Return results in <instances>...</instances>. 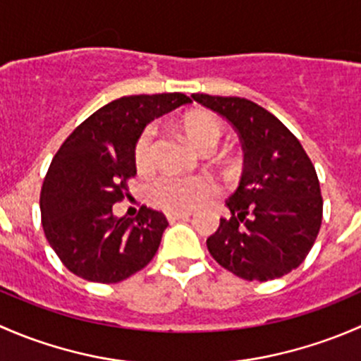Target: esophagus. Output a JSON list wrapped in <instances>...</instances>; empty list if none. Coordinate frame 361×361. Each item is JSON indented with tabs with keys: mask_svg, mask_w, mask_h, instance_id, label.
<instances>
[{
	"mask_svg": "<svg viewBox=\"0 0 361 361\" xmlns=\"http://www.w3.org/2000/svg\"><path fill=\"white\" fill-rule=\"evenodd\" d=\"M190 214L192 213H188V211H169L166 216L169 221H176V220H181V218H188Z\"/></svg>",
	"mask_w": 361,
	"mask_h": 361,
	"instance_id": "1",
	"label": "esophagus"
}]
</instances>
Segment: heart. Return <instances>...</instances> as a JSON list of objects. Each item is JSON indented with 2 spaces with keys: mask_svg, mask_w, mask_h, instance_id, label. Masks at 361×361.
Segmentation results:
<instances>
[{
  "mask_svg": "<svg viewBox=\"0 0 361 361\" xmlns=\"http://www.w3.org/2000/svg\"><path fill=\"white\" fill-rule=\"evenodd\" d=\"M183 129L192 140V143L204 154L213 152L220 145L225 133L221 120L207 111H195L185 116ZM154 127H147V129L141 130L136 143H134L133 159L134 166L140 173H148L154 167ZM216 183L209 176L164 174L152 183L148 194H150L152 202L166 211H192L209 201L216 194Z\"/></svg>",
  "mask_w": 361,
  "mask_h": 361,
  "instance_id": "obj_1",
  "label": "heart"
}]
</instances>
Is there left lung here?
I'll use <instances>...</instances> for the list:
<instances>
[{
	"mask_svg": "<svg viewBox=\"0 0 361 361\" xmlns=\"http://www.w3.org/2000/svg\"><path fill=\"white\" fill-rule=\"evenodd\" d=\"M227 118L245 150L239 187L225 201L232 216L206 241L211 257L246 281H269L297 269L318 238L323 199L300 141L272 113L245 97L192 94Z\"/></svg>",
	"mask_w": 361,
	"mask_h": 361,
	"instance_id": "1",
	"label": "left lung"
}]
</instances>
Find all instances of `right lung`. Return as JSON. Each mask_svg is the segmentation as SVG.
Returning a JSON list of instances; mask_svg holds the SVG:
<instances>
[{
  "label": "right lung",
  "instance_id": "right-lung-1",
  "mask_svg": "<svg viewBox=\"0 0 361 361\" xmlns=\"http://www.w3.org/2000/svg\"><path fill=\"white\" fill-rule=\"evenodd\" d=\"M192 99L180 92L111 101L83 120L54 155L39 194L43 232L69 272L94 283H118L150 264L167 220L141 206L116 218L113 204L136 176L133 150L148 122Z\"/></svg>",
  "mask_w": 361,
  "mask_h": 361
}]
</instances>
